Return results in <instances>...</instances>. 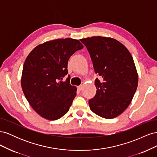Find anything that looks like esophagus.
<instances>
[{
    "label": "esophagus",
    "instance_id": "1",
    "mask_svg": "<svg viewBox=\"0 0 157 157\" xmlns=\"http://www.w3.org/2000/svg\"><path fill=\"white\" fill-rule=\"evenodd\" d=\"M77 89H78V90H81L82 89V86H81V85H80V86H77Z\"/></svg>",
    "mask_w": 157,
    "mask_h": 157
}]
</instances>
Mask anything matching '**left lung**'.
<instances>
[{
  "label": "left lung",
  "mask_w": 157,
  "mask_h": 157,
  "mask_svg": "<svg viewBox=\"0 0 157 157\" xmlns=\"http://www.w3.org/2000/svg\"><path fill=\"white\" fill-rule=\"evenodd\" d=\"M80 41L89 52L95 73L101 78L95 80L97 92L88 101L90 108L101 117H117L129 106L138 84L132 56L112 38L92 36Z\"/></svg>",
  "instance_id": "obj_1"
}]
</instances>
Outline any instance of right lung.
<instances>
[{
  "label": "right lung",
  "instance_id": "add662e5",
  "mask_svg": "<svg viewBox=\"0 0 157 157\" xmlns=\"http://www.w3.org/2000/svg\"><path fill=\"white\" fill-rule=\"evenodd\" d=\"M83 45L78 40L56 39L37 46L28 55L23 67L21 84L30 105L42 117L58 120L69 110L77 95L70 84L67 63Z\"/></svg>",
  "mask_w": 157,
  "mask_h": 157
}]
</instances>
